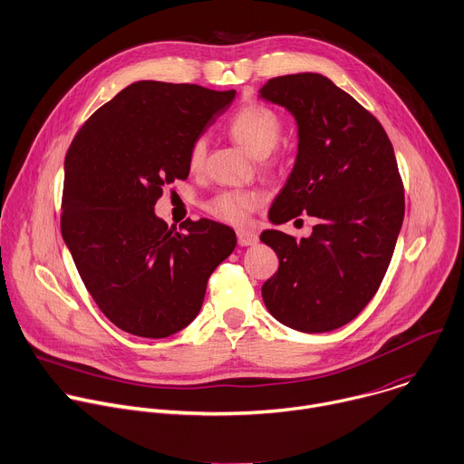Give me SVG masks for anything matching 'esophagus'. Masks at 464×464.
<instances>
[{
  "label": "esophagus",
  "mask_w": 464,
  "mask_h": 464,
  "mask_svg": "<svg viewBox=\"0 0 464 464\" xmlns=\"http://www.w3.org/2000/svg\"><path fill=\"white\" fill-rule=\"evenodd\" d=\"M237 240L240 246H253L258 242V235L253 233V231H247V229H238L237 231Z\"/></svg>",
  "instance_id": "1"
}]
</instances>
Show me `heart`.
<instances>
[{"label": "heart", "mask_w": 464, "mask_h": 464, "mask_svg": "<svg viewBox=\"0 0 464 464\" xmlns=\"http://www.w3.org/2000/svg\"><path fill=\"white\" fill-rule=\"evenodd\" d=\"M229 134L238 141L244 149H247L255 157H264L267 166H275L278 160L267 159V154L278 143L284 132L282 118L258 102H249L242 105L227 123ZM208 157V140L204 136L195 138L189 147L188 164L191 171H200L206 164ZM264 202V197L256 189H237V191H222L208 202V211L224 222L240 226L247 222L249 215L256 211Z\"/></svg>", "instance_id": "b5f03b06"}]
</instances>
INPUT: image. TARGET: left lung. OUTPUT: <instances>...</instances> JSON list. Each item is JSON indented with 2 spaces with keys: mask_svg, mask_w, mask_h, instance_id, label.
<instances>
[{
  "mask_svg": "<svg viewBox=\"0 0 464 464\" xmlns=\"http://www.w3.org/2000/svg\"><path fill=\"white\" fill-rule=\"evenodd\" d=\"M260 96L298 123V154L269 218H317L296 238L267 229L278 269L262 285L267 312L302 334L353 321L377 293L404 220V186L381 121L332 80L315 72L271 78Z\"/></svg>",
  "mask_w": 464,
  "mask_h": 464,
  "instance_id": "obj_1",
  "label": "left lung"
}]
</instances>
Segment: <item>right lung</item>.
Here are the masks:
<instances>
[{
    "label": "right lung",
    "mask_w": 464,
    "mask_h": 464,
    "mask_svg": "<svg viewBox=\"0 0 464 464\" xmlns=\"http://www.w3.org/2000/svg\"><path fill=\"white\" fill-rule=\"evenodd\" d=\"M235 91L136 82L78 129L65 157L62 237L100 312L145 339L175 335L198 315L208 278L237 246L224 224L154 215L189 147Z\"/></svg>",
    "instance_id": "obj_1"
}]
</instances>
